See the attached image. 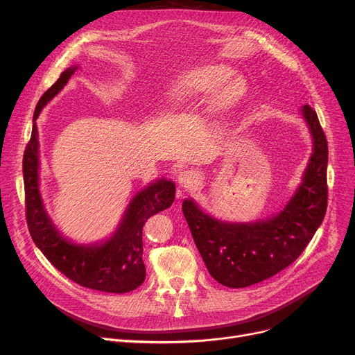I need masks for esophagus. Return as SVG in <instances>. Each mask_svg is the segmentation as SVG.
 Wrapping results in <instances>:
<instances>
[{"label":"esophagus","instance_id":"esophagus-1","mask_svg":"<svg viewBox=\"0 0 355 355\" xmlns=\"http://www.w3.org/2000/svg\"><path fill=\"white\" fill-rule=\"evenodd\" d=\"M178 182L180 184V188L183 189H192L196 182H198V176L192 172V171H182L178 176Z\"/></svg>","mask_w":355,"mask_h":355}]
</instances>
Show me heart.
<instances>
[{"mask_svg":"<svg viewBox=\"0 0 355 355\" xmlns=\"http://www.w3.org/2000/svg\"><path fill=\"white\" fill-rule=\"evenodd\" d=\"M245 92V82L235 78V71L227 64H204L180 73L166 95L171 108L191 105L208 98L211 111H225L239 104Z\"/></svg>","mask_w":355,"mask_h":355,"instance_id":"heart-1","label":"heart"}]
</instances>
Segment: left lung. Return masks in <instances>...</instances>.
Returning a JSON list of instances; mask_svg holds the SVG:
<instances>
[{
    "instance_id": "1",
    "label": "left lung",
    "mask_w": 355,
    "mask_h": 355,
    "mask_svg": "<svg viewBox=\"0 0 355 355\" xmlns=\"http://www.w3.org/2000/svg\"><path fill=\"white\" fill-rule=\"evenodd\" d=\"M302 115L313 139V153L302 184L277 215L250 224L223 223L202 212L192 199L182 211L209 275L227 288L260 283L291 266L322 224L328 204V143L311 105Z\"/></svg>"
}]
</instances>
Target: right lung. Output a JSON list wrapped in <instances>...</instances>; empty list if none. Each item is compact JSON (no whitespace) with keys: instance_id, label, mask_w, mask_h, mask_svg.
<instances>
[{"instance_id":"obj_1","label":"right lung","mask_w":355,"mask_h":355,"mask_svg":"<svg viewBox=\"0 0 355 355\" xmlns=\"http://www.w3.org/2000/svg\"><path fill=\"white\" fill-rule=\"evenodd\" d=\"M76 66L67 67L50 87L33 115L30 141L23 156L26 219L30 235L44 257L75 283L99 292L127 293L146 279L143 263V225L146 219L167 209L175 200V183L160 179L132 198L123 221L104 244L80 245L63 239L47 216L39 191V131L36 120L46 105L69 80Z\"/></svg>"}]
</instances>
